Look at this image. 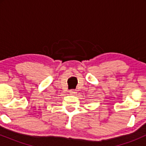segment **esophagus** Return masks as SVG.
<instances>
[{
    "mask_svg": "<svg viewBox=\"0 0 146 146\" xmlns=\"http://www.w3.org/2000/svg\"><path fill=\"white\" fill-rule=\"evenodd\" d=\"M69 93H71V94H75V93H76V90L74 89H71L69 90Z\"/></svg>",
    "mask_w": 146,
    "mask_h": 146,
    "instance_id": "1",
    "label": "esophagus"
}]
</instances>
